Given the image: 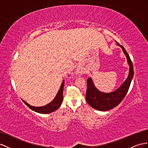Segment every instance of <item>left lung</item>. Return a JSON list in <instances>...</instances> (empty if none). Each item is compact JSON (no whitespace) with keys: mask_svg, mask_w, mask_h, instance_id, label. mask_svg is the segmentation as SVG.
<instances>
[{"mask_svg":"<svg viewBox=\"0 0 148 148\" xmlns=\"http://www.w3.org/2000/svg\"><path fill=\"white\" fill-rule=\"evenodd\" d=\"M116 44L121 47L124 54L126 57L127 64L130 66L129 74L127 79L121 85L119 88H117L114 91L108 93L100 91L94 86L91 77L88 79V81H87L88 88H87L86 94V99L90 106L98 111H107L116 107L126 95L132 79L133 78V66H132L130 56L128 55L126 51L122 45H120L117 42Z\"/></svg>","mask_w":148,"mask_h":148,"instance_id":"left-lung-1","label":"left lung"}]
</instances>
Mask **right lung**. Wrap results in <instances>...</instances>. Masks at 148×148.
Instances as JSON below:
<instances>
[{"label": "right lung", "mask_w": 148, "mask_h": 148, "mask_svg": "<svg viewBox=\"0 0 148 148\" xmlns=\"http://www.w3.org/2000/svg\"><path fill=\"white\" fill-rule=\"evenodd\" d=\"M64 81L63 80L61 85H60V87L59 88V90L58 92L57 93L56 96L55 98L53 99L51 103H49V104L43 106H40V107H35V106H32L30 105L27 103L24 100L23 101L24 103L27 106L31 109L32 111L37 112L38 113H40V114H48V113H51L56 111L61 105L62 103V100H63V89H64Z\"/></svg>", "instance_id": "obj_1"}]
</instances>
